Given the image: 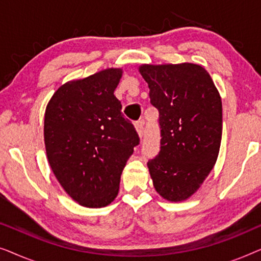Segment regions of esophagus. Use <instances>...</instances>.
Returning <instances> with one entry per match:
<instances>
[{
	"mask_svg": "<svg viewBox=\"0 0 261 261\" xmlns=\"http://www.w3.org/2000/svg\"><path fill=\"white\" fill-rule=\"evenodd\" d=\"M144 121H137V122L134 123V127L135 129H137L139 138H142V135H144Z\"/></svg>",
	"mask_w": 261,
	"mask_h": 261,
	"instance_id": "esophagus-1",
	"label": "esophagus"
}]
</instances>
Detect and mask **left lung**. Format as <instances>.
Here are the masks:
<instances>
[{"label": "left lung", "mask_w": 261, "mask_h": 261, "mask_svg": "<svg viewBox=\"0 0 261 261\" xmlns=\"http://www.w3.org/2000/svg\"><path fill=\"white\" fill-rule=\"evenodd\" d=\"M139 72L162 128L159 154L147 163L153 187L166 201H185L201 188L219 156L220 92L198 64H142Z\"/></svg>", "instance_id": "left-lung-1"}]
</instances>
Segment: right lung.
Wrapping results in <instances>:
<instances>
[{
    "mask_svg": "<svg viewBox=\"0 0 261 261\" xmlns=\"http://www.w3.org/2000/svg\"><path fill=\"white\" fill-rule=\"evenodd\" d=\"M122 69H106L57 89L45 110L46 155L67 195L87 208L116 198L127 160L139 145L114 91Z\"/></svg>",
    "mask_w": 261,
    "mask_h": 261,
    "instance_id": "1",
    "label": "right lung"
}]
</instances>
